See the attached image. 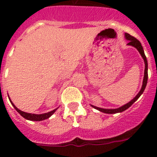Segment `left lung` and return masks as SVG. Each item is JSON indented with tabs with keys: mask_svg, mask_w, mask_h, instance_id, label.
Here are the masks:
<instances>
[{
	"mask_svg": "<svg viewBox=\"0 0 157 157\" xmlns=\"http://www.w3.org/2000/svg\"><path fill=\"white\" fill-rule=\"evenodd\" d=\"M125 38H126L127 40H129V43H128V45H132V46H134L137 49V50H139V52L140 53V54L143 57V59L144 60V63H145V71H144V81H143V86H142V89L141 90L139 91V93L138 94L136 95V97L134 98V99H132L129 103H128L127 104L124 105V106H122V107H119V108H117V109H104V108H100V107H97L95 106H92L94 108H95V109L98 110V111H100L102 112H104V113H107V114H114V113H118V112H124V110L128 109L130 106H131L133 103L135 102V101L138 99V98L141 96V94L144 93V90L146 88L147 83V77H148V75H147V60L146 55L144 54V49H143V46H142L141 43L139 42V40H137L136 38L134 37V36H132L131 35H129V33H125Z\"/></svg>",
	"mask_w": 157,
	"mask_h": 157,
	"instance_id": "1",
	"label": "left lung"
}]
</instances>
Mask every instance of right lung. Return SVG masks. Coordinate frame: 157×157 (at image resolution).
Wrapping results in <instances>:
<instances>
[{
	"label": "right lung",
	"mask_w": 157,
	"mask_h": 157,
	"mask_svg": "<svg viewBox=\"0 0 157 157\" xmlns=\"http://www.w3.org/2000/svg\"><path fill=\"white\" fill-rule=\"evenodd\" d=\"M11 103H12V105H13V107H14V109H15L16 111H17V112H18V113H19V114L23 117V118H25V119L27 120H29V121H43V120L48 119L49 117H50L53 114H54V112H55V111L57 110V109H54L53 110V111H51V112H48V113H44V114H40V115L31 114V113H27V112H22V111H20L19 109H18V108L13 105V103H12V102H11Z\"/></svg>",
	"instance_id": "obj_1"
}]
</instances>
